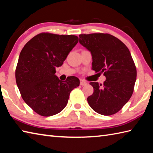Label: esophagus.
Listing matches in <instances>:
<instances>
[{
  "label": "esophagus",
  "instance_id": "esophagus-1",
  "mask_svg": "<svg viewBox=\"0 0 153 153\" xmlns=\"http://www.w3.org/2000/svg\"><path fill=\"white\" fill-rule=\"evenodd\" d=\"M87 84V82H85L84 80H81L80 81V85H85Z\"/></svg>",
  "mask_w": 153,
  "mask_h": 153
}]
</instances>
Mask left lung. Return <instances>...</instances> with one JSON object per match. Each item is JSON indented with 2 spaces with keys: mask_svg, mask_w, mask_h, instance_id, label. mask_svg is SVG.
I'll return each mask as SVG.
<instances>
[{
  "mask_svg": "<svg viewBox=\"0 0 153 153\" xmlns=\"http://www.w3.org/2000/svg\"><path fill=\"white\" fill-rule=\"evenodd\" d=\"M79 43L92 56V69L103 73V84L90 82L94 93L88 97L99 114H115L130 100L137 78V69L128 48L113 36L104 33L80 34Z\"/></svg>",
  "mask_w": 153,
  "mask_h": 153,
  "instance_id": "1",
  "label": "left lung"
}]
</instances>
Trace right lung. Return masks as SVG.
<instances>
[{
    "label": "right lung",
    "instance_id": "add662e5",
    "mask_svg": "<svg viewBox=\"0 0 153 153\" xmlns=\"http://www.w3.org/2000/svg\"><path fill=\"white\" fill-rule=\"evenodd\" d=\"M78 42L74 35L40 33L27 42L20 53L15 77L23 100L38 115L59 113L68 103L70 92L79 85L71 76L59 80L56 68L63 64Z\"/></svg>",
    "mask_w": 153,
    "mask_h": 153
}]
</instances>
